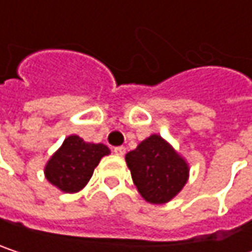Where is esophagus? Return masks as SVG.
Instances as JSON below:
<instances>
[{
	"label": "esophagus",
	"instance_id": "esophagus-1",
	"mask_svg": "<svg viewBox=\"0 0 252 252\" xmlns=\"http://www.w3.org/2000/svg\"><path fill=\"white\" fill-rule=\"evenodd\" d=\"M114 153H115L117 156H124V155H126V147H124V146H118V147L114 149Z\"/></svg>",
	"mask_w": 252,
	"mask_h": 252
}]
</instances>
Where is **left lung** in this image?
<instances>
[{
	"label": "left lung",
	"instance_id": "obj_1",
	"mask_svg": "<svg viewBox=\"0 0 252 252\" xmlns=\"http://www.w3.org/2000/svg\"><path fill=\"white\" fill-rule=\"evenodd\" d=\"M126 160L138 192L153 204L174 198L188 179L185 160L156 134L128 152Z\"/></svg>",
	"mask_w": 252,
	"mask_h": 252
}]
</instances>
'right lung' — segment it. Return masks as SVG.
<instances>
[{"label":"right lung","instance_id":"obj_1","mask_svg":"<svg viewBox=\"0 0 252 252\" xmlns=\"http://www.w3.org/2000/svg\"><path fill=\"white\" fill-rule=\"evenodd\" d=\"M106 155H109V149L105 144L86 143L78 135H70L49 159L45 175L61 191L77 192L87 184L94 168Z\"/></svg>","mask_w":252,"mask_h":252}]
</instances>
